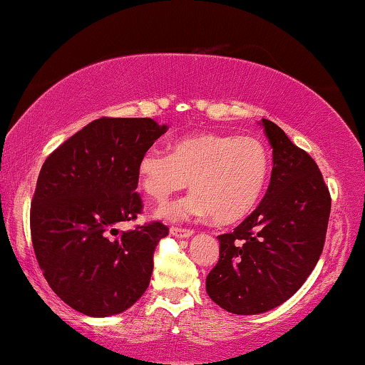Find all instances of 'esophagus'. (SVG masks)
I'll return each mask as SVG.
<instances>
[{
	"mask_svg": "<svg viewBox=\"0 0 365 365\" xmlns=\"http://www.w3.org/2000/svg\"><path fill=\"white\" fill-rule=\"evenodd\" d=\"M193 230H190V228H178V227H172L170 228V235L175 238H190L193 237Z\"/></svg>",
	"mask_w": 365,
	"mask_h": 365,
	"instance_id": "34e87169",
	"label": "esophagus"
}]
</instances>
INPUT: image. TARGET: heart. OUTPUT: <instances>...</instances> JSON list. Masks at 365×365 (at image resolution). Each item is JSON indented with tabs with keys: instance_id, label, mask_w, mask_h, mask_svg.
<instances>
[{
	"instance_id": "b5f03b06",
	"label": "heart",
	"mask_w": 365,
	"mask_h": 365,
	"mask_svg": "<svg viewBox=\"0 0 365 365\" xmlns=\"http://www.w3.org/2000/svg\"><path fill=\"white\" fill-rule=\"evenodd\" d=\"M269 174V153L261 140L200 132L178 138L170 154L151 148L138 159V185L151 201L164 202L188 185L193 193L158 209L170 222L209 217L230 224L248 214Z\"/></svg>"
}]
</instances>
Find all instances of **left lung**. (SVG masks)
<instances>
[{
  "mask_svg": "<svg viewBox=\"0 0 365 365\" xmlns=\"http://www.w3.org/2000/svg\"><path fill=\"white\" fill-rule=\"evenodd\" d=\"M259 123L272 146L269 188L242 224L219 235V262L206 279L209 298L238 316L267 312L302 287L322 255L331 206L314 159L277 123Z\"/></svg>",
  "mask_w": 365,
  "mask_h": 365,
  "instance_id": "8db88e82",
  "label": "left lung"
}]
</instances>
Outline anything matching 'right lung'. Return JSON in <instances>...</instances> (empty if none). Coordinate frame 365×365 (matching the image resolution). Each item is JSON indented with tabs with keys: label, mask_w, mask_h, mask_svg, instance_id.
Returning a JSON list of instances; mask_svg holds the SVG:
<instances>
[{
	"label": "right lung",
	"mask_w": 365,
	"mask_h": 365,
	"mask_svg": "<svg viewBox=\"0 0 365 365\" xmlns=\"http://www.w3.org/2000/svg\"><path fill=\"white\" fill-rule=\"evenodd\" d=\"M168 128L150 117H103L64 141L40 170L30 209L36 261L53 292L85 316L127 311L150 285L154 248L169 228L115 227L140 214L138 159Z\"/></svg>",
	"instance_id": "obj_1"
}]
</instances>
